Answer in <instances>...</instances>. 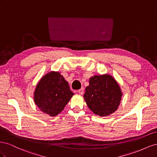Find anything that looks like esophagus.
Instances as JSON below:
<instances>
[{
  "label": "esophagus",
  "mask_w": 157,
  "mask_h": 157,
  "mask_svg": "<svg viewBox=\"0 0 157 157\" xmlns=\"http://www.w3.org/2000/svg\"><path fill=\"white\" fill-rule=\"evenodd\" d=\"M78 92L80 95H82V94H84V88H80V90H78Z\"/></svg>",
  "instance_id": "esophagus-1"
}]
</instances>
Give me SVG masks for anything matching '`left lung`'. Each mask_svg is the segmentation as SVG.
I'll use <instances>...</instances> for the list:
<instances>
[{"label":"left lung","mask_w":157,"mask_h":157,"mask_svg":"<svg viewBox=\"0 0 157 157\" xmlns=\"http://www.w3.org/2000/svg\"><path fill=\"white\" fill-rule=\"evenodd\" d=\"M122 96L121 88L112 75L92 76L85 89L84 101L96 115L107 117L115 113L120 105Z\"/></svg>","instance_id":"obj_1"}]
</instances>
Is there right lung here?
<instances>
[{
    "instance_id": "1",
    "label": "right lung",
    "mask_w": 157,
    "mask_h": 157,
    "mask_svg": "<svg viewBox=\"0 0 157 157\" xmlns=\"http://www.w3.org/2000/svg\"><path fill=\"white\" fill-rule=\"evenodd\" d=\"M33 94L35 105L50 117L59 115L74 95L63 75L54 71L42 77Z\"/></svg>"
}]
</instances>
